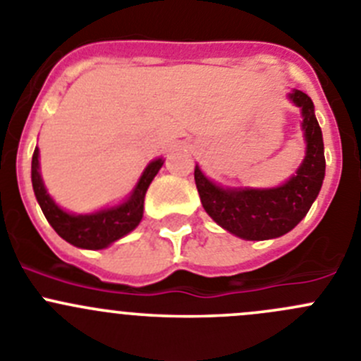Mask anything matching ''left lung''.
<instances>
[{"instance_id": "1", "label": "left lung", "mask_w": 361, "mask_h": 361, "mask_svg": "<svg viewBox=\"0 0 361 361\" xmlns=\"http://www.w3.org/2000/svg\"><path fill=\"white\" fill-rule=\"evenodd\" d=\"M288 99L299 106L306 153L295 174L271 188L222 187L194 169L197 192L207 214L219 226L244 240H269L294 230L321 192L326 174L324 142L308 94L294 89Z\"/></svg>"}]
</instances>
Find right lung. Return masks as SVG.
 Instances as JSON below:
<instances>
[{"label":"right lung","mask_w":361,"mask_h":361,"mask_svg":"<svg viewBox=\"0 0 361 361\" xmlns=\"http://www.w3.org/2000/svg\"><path fill=\"white\" fill-rule=\"evenodd\" d=\"M39 147L32 158V185L37 203L40 204L44 217L48 219L53 230L66 242L82 249H104L123 238L139 226L144 215V197L151 181L164 165V158H154L146 165L139 181L130 192V196L119 204L101 208L92 214H71L55 203L48 194V188L40 176Z\"/></svg>","instance_id":"right-lung-1"}]
</instances>
